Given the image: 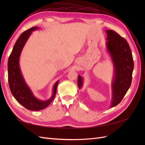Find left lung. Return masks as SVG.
<instances>
[{"mask_svg": "<svg viewBox=\"0 0 145 145\" xmlns=\"http://www.w3.org/2000/svg\"><path fill=\"white\" fill-rule=\"evenodd\" d=\"M106 49L114 65L112 81V100L110 108L116 106L122 100L132 82L134 62L129 44L124 38L114 31L107 29ZM83 77L78 76L77 85L81 89Z\"/></svg>", "mask_w": 145, "mask_h": 145, "instance_id": "1", "label": "left lung"}]
</instances>
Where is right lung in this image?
<instances>
[{
    "label": "right lung",
    "instance_id": "add662e5",
    "mask_svg": "<svg viewBox=\"0 0 145 145\" xmlns=\"http://www.w3.org/2000/svg\"><path fill=\"white\" fill-rule=\"evenodd\" d=\"M38 28L37 27H33L21 34L12 48L8 62V83L11 93L20 104L31 111L42 110L52 102L56 96L57 87L59 81H57L54 85L51 97L48 100L43 101L35 97L25 82L22 74L19 65V59L22 51L32 32Z\"/></svg>",
    "mask_w": 145,
    "mask_h": 145
}]
</instances>
